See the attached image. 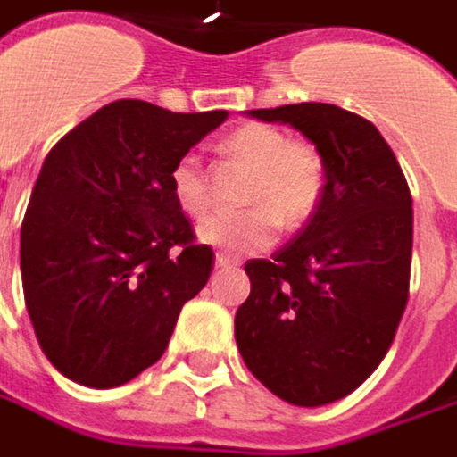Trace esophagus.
Listing matches in <instances>:
<instances>
[{"label": "esophagus", "instance_id": "obj_1", "mask_svg": "<svg viewBox=\"0 0 457 457\" xmlns=\"http://www.w3.org/2000/svg\"><path fill=\"white\" fill-rule=\"evenodd\" d=\"M214 265H217V268H229V265H237V260L232 258V255H228V253H217Z\"/></svg>", "mask_w": 457, "mask_h": 457}]
</instances>
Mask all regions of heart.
I'll return each instance as SVG.
<instances>
[{
	"label": "heart",
	"mask_w": 457,
	"mask_h": 457,
	"mask_svg": "<svg viewBox=\"0 0 457 457\" xmlns=\"http://www.w3.org/2000/svg\"><path fill=\"white\" fill-rule=\"evenodd\" d=\"M222 154L247 166L237 212H217L199 225V240L232 258L253 255L276 243L278 228L295 232L316 217L326 197L328 169L321 149L306 138H288L270 123H245L229 131ZM171 197L187 214L210 210V177L197 154H181L169 169Z\"/></svg>",
	"instance_id": "b5f03b06"
}]
</instances>
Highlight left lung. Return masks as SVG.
Listing matches in <instances>:
<instances>
[{
	"label": "left lung",
	"mask_w": 457,
	"mask_h": 457,
	"mask_svg": "<svg viewBox=\"0 0 457 457\" xmlns=\"http://www.w3.org/2000/svg\"><path fill=\"white\" fill-rule=\"evenodd\" d=\"M291 123L328 169L316 217L270 260H247L235 313L247 370L280 400L319 407L352 395L389 352L410 295L412 195L377 126L331 103L247 111Z\"/></svg>",
	"instance_id": "left-lung-1"
}]
</instances>
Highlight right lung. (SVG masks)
<instances>
[{"label": "right lung", "mask_w": 457, "mask_h": 457, "mask_svg": "<svg viewBox=\"0 0 457 457\" xmlns=\"http://www.w3.org/2000/svg\"><path fill=\"white\" fill-rule=\"evenodd\" d=\"M225 119L123 98L45 156L20 237L24 306L72 382L111 389L156 364L207 286L214 253L171 197L169 169Z\"/></svg>", "instance_id": "1"}]
</instances>
